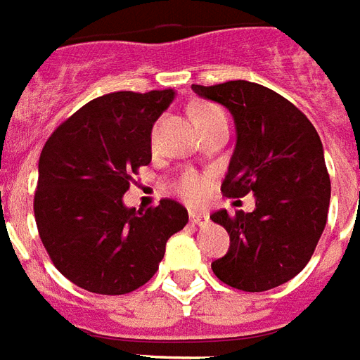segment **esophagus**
<instances>
[{
  "instance_id": "34e87169",
  "label": "esophagus",
  "mask_w": 360,
  "mask_h": 360,
  "mask_svg": "<svg viewBox=\"0 0 360 360\" xmlns=\"http://www.w3.org/2000/svg\"><path fill=\"white\" fill-rule=\"evenodd\" d=\"M190 222L191 224H195V226H205L207 222H209V217H207L205 212L190 211Z\"/></svg>"
}]
</instances>
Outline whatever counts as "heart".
<instances>
[{
	"label": "heart",
	"mask_w": 360,
	"mask_h": 360,
	"mask_svg": "<svg viewBox=\"0 0 360 360\" xmlns=\"http://www.w3.org/2000/svg\"><path fill=\"white\" fill-rule=\"evenodd\" d=\"M219 112L224 111H222L220 107H217V105H201V107L195 109L193 119H195L198 124H201L203 120L211 119V117L219 115ZM155 130H157V126H155ZM174 190H176V193H180L184 199L195 203V201H199V199L207 193V190H209V182H207L205 176H201L195 170H184L182 174L178 176L176 182H174Z\"/></svg>",
	"instance_id": "b5f03b06"
}]
</instances>
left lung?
Here are the masks:
<instances>
[{
    "instance_id": "1",
    "label": "left lung",
    "mask_w": 360,
    "mask_h": 360,
    "mask_svg": "<svg viewBox=\"0 0 360 360\" xmlns=\"http://www.w3.org/2000/svg\"><path fill=\"white\" fill-rule=\"evenodd\" d=\"M191 90L234 117L238 138L222 193H255L253 212L211 214L230 236V249L211 264L212 272L243 291L285 284L311 261L326 226L330 176L319 132L295 105L261 84L230 80Z\"/></svg>"
}]
</instances>
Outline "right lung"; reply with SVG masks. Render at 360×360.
I'll use <instances>...</instances> for the list:
<instances>
[{
	"label": "right lung",
	"instance_id": "add662e5",
	"mask_svg": "<svg viewBox=\"0 0 360 360\" xmlns=\"http://www.w3.org/2000/svg\"><path fill=\"white\" fill-rule=\"evenodd\" d=\"M174 90L112 91L55 128L41 149L34 217L63 276L91 293L122 295L149 282L172 234L188 224L174 199L122 203L134 174L151 162V128Z\"/></svg>",
	"mask_w": 360,
	"mask_h": 360
}]
</instances>
